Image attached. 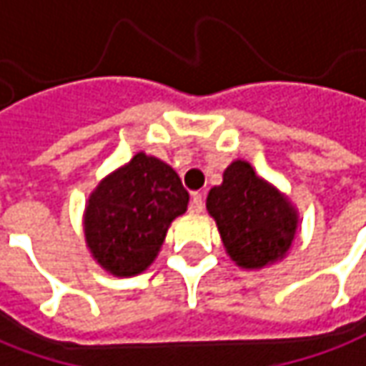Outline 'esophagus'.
Masks as SVG:
<instances>
[{
  "label": "esophagus",
  "mask_w": 366,
  "mask_h": 366,
  "mask_svg": "<svg viewBox=\"0 0 366 366\" xmlns=\"http://www.w3.org/2000/svg\"><path fill=\"white\" fill-rule=\"evenodd\" d=\"M204 210V196L200 192H192V198H190V212L194 214H200Z\"/></svg>",
  "instance_id": "esophagus-1"
}]
</instances>
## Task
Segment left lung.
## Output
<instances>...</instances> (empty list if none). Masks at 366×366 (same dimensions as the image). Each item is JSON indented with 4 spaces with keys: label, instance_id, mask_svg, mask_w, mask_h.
<instances>
[{
    "label": "left lung",
    "instance_id": "8db88e82",
    "mask_svg": "<svg viewBox=\"0 0 366 366\" xmlns=\"http://www.w3.org/2000/svg\"><path fill=\"white\" fill-rule=\"evenodd\" d=\"M206 208L226 252L242 268H262L282 258L297 234L295 208L242 160L226 168L222 184L208 192Z\"/></svg>",
    "mask_w": 366,
    "mask_h": 366
}]
</instances>
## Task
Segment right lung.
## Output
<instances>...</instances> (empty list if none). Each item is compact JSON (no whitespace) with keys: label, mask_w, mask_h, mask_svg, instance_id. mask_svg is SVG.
<instances>
[{"label":"right lung","mask_w":366,"mask_h":366,"mask_svg":"<svg viewBox=\"0 0 366 366\" xmlns=\"http://www.w3.org/2000/svg\"><path fill=\"white\" fill-rule=\"evenodd\" d=\"M188 192L162 160L136 154L92 192L84 216L94 258L116 277H134L150 267L168 226L186 212Z\"/></svg>","instance_id":"right-lung-1"}]
</instances>
